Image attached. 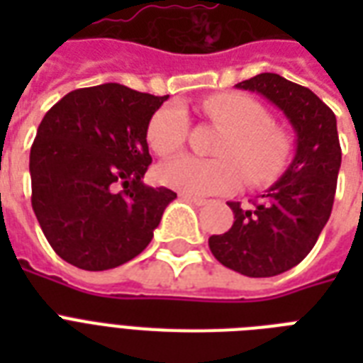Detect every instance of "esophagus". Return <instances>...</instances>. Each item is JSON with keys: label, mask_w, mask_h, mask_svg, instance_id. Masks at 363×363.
Returning a JSON list of instances; mask_svg holds the SVG:
<instances>
[{"label": "esophagus", "mask_w": 363, "mask_h": 363, "mask_svg": "<svg viewBox=\"0 0 363 363\" xmlns=\"http://www.w3.org/2000/svg\"><path fill=\"white\" fill-rule=\"evenodd\" d=\"M179 196H181L182 199H188V201H192V203H196V205H205V199L198 198V196H190V194H184V192H181Z\"/></svg>", "instance_id": "obj_1"}]
</instances>
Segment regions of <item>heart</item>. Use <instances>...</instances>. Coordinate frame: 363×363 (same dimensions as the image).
Returning a JSON list of instances; mask_svg holds the SVG:
<instances>
[{
  "label": "heart",
  "instance_id": "heart-1",
  "mask_svg": "<svg viewBox=\"0 0 363 363\" xmlns=\"http://www.w3.org/2000/svg\"><path fill=\"white\" fill-rule=\"evenodd\" d=\"M203 113L226 130L216 148L218 160L181 156L158 169L160 181L190 196H218L238 190L245 173L252 186L275 181L290 154V137L269 122L264 105L242 94H216L203 101ZM188 116L181 105H165L147 128L148 147L167 158L184 147Z\"/></svg>",
  "mask_w": 363,
  "mask_h": 363
}]
</instances>
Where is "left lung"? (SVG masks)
Returning <instances> with one entry per match:
<instances>
[{
	"mask_svg": "<svg viewBox=\"0 0 363 363\" xmlns=\"http://www.w3.org/2000/svg\"><path fill=\"white\" fill-rule=\"evenodd\" d=\"M235 88L264 96L284 113L296 133V154L250 209L239 201L228 203L235 215L233 226L211 235L209 248L241 275L275 277L311 252L332 215L341 167L337 121L315 92L277 73H259Z\"/></svg>",
	"mask_w": 363,
	"mask_h": 363,
	"instance_id": "8db88e82",
	"label": "left lung"
}]
</instances>
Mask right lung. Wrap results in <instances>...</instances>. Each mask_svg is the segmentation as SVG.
Instances as JSON below:
<instances>
[{
  "instance_id": "add662e5",
  "label": "right lung",
  "mask_w": 363,
  "mask_h": 363,
  "mask_svg": "<svg viewBox=\"0 0 363 363\" xmlns=\"http://www.w3.org/2000/svg\"><path fill=\"white\" fill-rule=\"evenodd\" d=\"M167 98L105 82L73 90L41 121L30 152L31 207L67 264L113 269L150 242L177 198L143 182L152 162L148 122Z\"/></svg>"
}]
</instances>
